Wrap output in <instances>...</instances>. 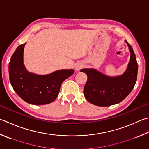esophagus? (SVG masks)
Here are the masks:
<instances>
[{
  "instance_id": "1",
  "label": "esophagus",
  "mask_w": 149,
  "mask_h": 149,
  "mask_svg": "<svg viewBox=\"0 0 149 149\" xmlns=\"http://www.w3.org/2000/svg\"><path fill=\"white\" fill-rule=\"evenodd\" d=\"M83 66V65L82 64H81V63H79V64H77L76 65H75V70H79Z\"/></svg>"
}]
</instances>
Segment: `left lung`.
Masks as SVG:
<instances>
[{
  "label": "left lung",
  "mask_w": 149,
  "mask_h": 149,
  "mask_svg": "<svg viewBox=\"0 0 149 149\" xmlns=\"http://www.w3.org/2000/svg\"><path fill=\"white\" fill-rule=\"evenodd\" d=\"M126 42L131 55L128 68L122 75L111 77L94 69L80 70L87 75L83 93L92 104L102 107L117 104L125 99L134 88L137 81L138 65L133 49L127 41Z\"/></svg>",
  "instance_id": "1"
}]
</instances>
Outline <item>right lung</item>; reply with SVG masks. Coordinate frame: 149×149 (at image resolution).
I'll list each match as a JSON object with an SVG mask.
<instances>
[{
	"mask_svg": "<svg viewBox=\"0 0 149 149\" xmlns=\"http://www.w3.org/2000/svg\"><path fill=\"white\" fill-rule=\"evenodd\" d=\"M25 44L19 45L9 63V77L13 90L24 101L33 105H45L58 96L64 80L74 73V70H62L50 74L38 75L29 73L23 64Z\"/></svg>",
	"mask_w": 149,
	"mask_h": 149,
	"instance_id": "1",
	"label": "right lung"
}]
</instances>
